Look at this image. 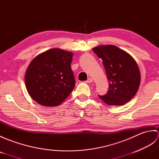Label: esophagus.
Returning <instances> with one entry per match:
<instances>
[{
  "label": "esophagus",
  "mask_w": 159,
  "mask_h": 159,
  "mask_svg": "<svg viewBox=\"0 0 159 159\" xmlns=\"http://www.w3.org/2000/svg\"><path fill=\"white\" fill-rule=\"evenodd\" d=\"M93 82V79L92 78H89L88 79H87V83H92Z\"/></svg>",
  "instance_id": "esophagus-1"
}]
</instances>
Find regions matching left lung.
I'll use <instances>...</instances> for the list:
<instances>
[{"label":"left lung","instance_id":"obj_1","mask_svg":"<svg viewBox=\"0 0 159 159\" xmlns=\"http://www.w3.org/2000/svg\"><path fill=\"white\" fill-rule=\"evenodd\" d=\"M102 60L109 80V90L99 96L108 105L120 106L135 96L140 85L141 74L133 57L114 45H100L92 48Z\"/></svg>","mask_w":159,"mask_h":159}]
</instances>
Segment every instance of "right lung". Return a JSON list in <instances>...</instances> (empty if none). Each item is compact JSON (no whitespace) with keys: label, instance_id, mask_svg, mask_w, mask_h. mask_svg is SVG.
Returning <instances> with one entry per match:
<instances>
[{"label":"right lung","instance_id":"right-lung-1","mask_svg":"<svg viewBox=\"0 0 159 159\" xmlns=\"http://www.w3.org/2000/svg\"><path fill=\"white\" fill-rule=\"evenodd\" d=\"M73 53L60 48L46 50L33 59L26 70L25 81L29 96L45 107L61 104L75 86L71 68Z\"/></svg>","mask_w":159,"mask_h":159}]
</instances>
